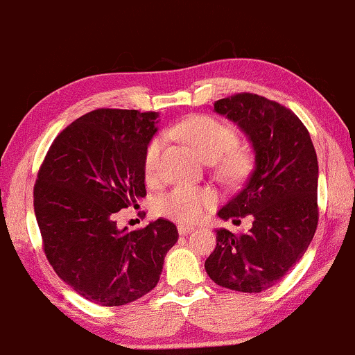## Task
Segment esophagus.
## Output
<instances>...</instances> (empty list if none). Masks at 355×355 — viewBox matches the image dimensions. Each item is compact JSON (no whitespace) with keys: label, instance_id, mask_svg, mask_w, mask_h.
<instances>
[{"label":"esophagus","instance_id":"esophagus-1","mask_svg":"<svg viewBox=\"0 0 355 355\" xmlns=\"http://www.w3.org/2000/svg\"><path fill=\"white\" fill-rule=\"evenodd\" d=\"M192 230H194V227H189V225H178L179 235H187V234H191Z\"/></svg>","mask_w":355,"mask_h":355}]
</instances>
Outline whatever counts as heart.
<instances>
[{
    "instance_id": "1",
    "label": "heart",
    "mask_w": 355,
    "mask_h": 355,
    "mask_svg": "<svg viewBox=\"0 0 355 355\" xmlns=\"http://www.w3.org/2000/svg\"><path fill=\"white\" fill-rule=\"evenodd\" d=\"M174 133L191 144L205 161H217L224 154L222 169L234 174L242 171L245 164L243 153L237 150V135L224 121L209 115H194L176 125ZM164 146L163 137H155L148 143L144 151V174L148 179H155L159 171L161 151ZM216 202V194L211 189L178 186L157 200V211L164 217L176 222H198Z\"/></svg>"
}]
</instances>
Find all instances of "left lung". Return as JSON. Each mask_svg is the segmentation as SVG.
<instances>
[{"mask_svg": "<svg viewBox=\"0 0 355 355\" xmlns=\"http://www.w3.org/2000/svg\"><path fill=\"white\" fill-rule=\"evenodd\" d=\"M214 110L237 123L255 151V169L247 184L218 217L250 216L253 222L245 234L217 230L205 271L222 288L260 293L293 268L314 237L318 156L303 121L278 102L243 92L217 100Z\"/></svg>", "mask_w": 355, "mask_h": 355, "instance_id": "1", "label": "left lung"}]
</instances>
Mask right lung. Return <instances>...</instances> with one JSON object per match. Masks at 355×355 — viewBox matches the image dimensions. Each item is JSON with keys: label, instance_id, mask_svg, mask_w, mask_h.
<instances>
[{"label": "right lung", "instance_id": "add662e5", "mask_svg": "<svg viewBox=\"0 0 355 355\" xmlns=\"http://www.w3.org/2000/svg\"><path fill=\"white\" fill-rule=\"evenodd\" d=\"M157 113L98 108L60 131L39 168L34 214L47 261L73 291L102 306H123L159 282L178 242L157 218L120 230L115 214L146 196L144 151Z\"/></svg>", "mask_w": 355, "mask_h": 355}]
</instances>
